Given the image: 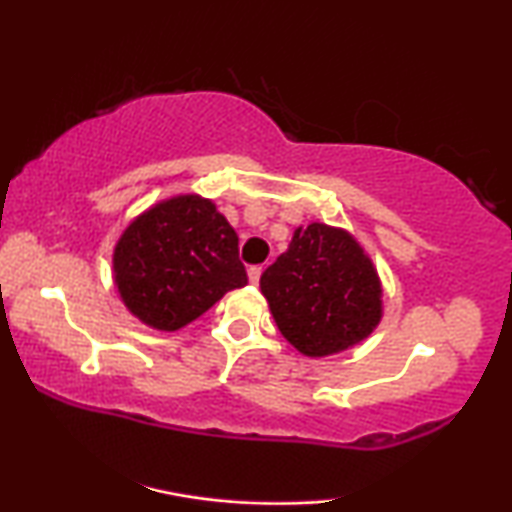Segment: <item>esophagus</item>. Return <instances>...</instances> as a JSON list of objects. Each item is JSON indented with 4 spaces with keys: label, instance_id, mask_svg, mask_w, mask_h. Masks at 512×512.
<instances>
[{
    "label": "esophagus",
    "instance_id": "34e87169",
    "mask_svg": "<svg viewBox=\"0 0 512 512\" xmlns=\"http://www.w3.org/2000/svg\"><path fill=\"white\" fill-rule=\"evenodd\" d=\"M261 275H263L261 265H254V268H249V282H251V284L261 282Z\"/></svg>",
    "mask_w": 512,
    "mask_h": 512
}]
</instances>
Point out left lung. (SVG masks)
I'll use <instances>...</instances> for the list:
<instances>
[{"instance_id":"8db88e82","label":"left lung","mask_w":512,"mask_h":512,"mask_svg":"<svg viewBox=\"0 0 512 512\" xmlns=\"http://www.w3.org/2000/svg\"><path fill=\"white\" fill-rule=\"evenodd\" d=\"M261 291L286 340L328 356L366 340L382 319V286L347 230L310 223L261 275Z\"/></svg>"}]
</instances>
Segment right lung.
<instances>
[{
  "instance_id": "add662e5",
  "label": "right lung",
  "mask_w": 512,
  "mask_h": 512,
  "mask_svg": "<svg viewBox=\"0 0 512 512\" xmlns=\"http://www.w3.org/2000/svg\"><path fill=\"white\" fill-rule=\"evenodd\" d=\"M240 240L214 202L177 195L125 228L114 279L128 310L158 331H179L247 284Z\"/></svg>"
}]
</instances>
